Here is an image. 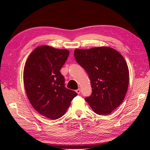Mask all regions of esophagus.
Masks as SVG:
<instances>
[{
  "label": "esophagus",
  "instance_id": "esophagus-1",
  "mask_svg": "<svg viewBox=\"0 0 150 150\" xmlns=\"http://www.w3.org/2000/svg\"><path fill=\"white\" fill-rule=\"evenodd\" d=\"M76 92H77V94H80L81 93V90L79 88V89H77V90H76Z\"/></svg>",
  "mask_w": 150,
  "mask_h": 150
}]
</instances>
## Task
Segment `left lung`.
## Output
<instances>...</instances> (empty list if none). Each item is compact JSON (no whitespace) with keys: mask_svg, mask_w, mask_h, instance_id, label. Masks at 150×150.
Listing matches in <instances>:
<instances>
[{"mask_svg":"<svg viewBox=\"0 0 150 150\" xmlns=\"http://www.w3.org/2000/svg\"><path fill=\"white\" fill-rule=\"evenodd\" d=\"M74 56L91 81L92 93L85 100L97 114H110L122 103L128 90L126 60L117 50L106 46L76 49Z\"/></svg>","mask_w":150,"mask_h":150,"instance_id":"left-lung-1","label":"left lung"}]
</instances>
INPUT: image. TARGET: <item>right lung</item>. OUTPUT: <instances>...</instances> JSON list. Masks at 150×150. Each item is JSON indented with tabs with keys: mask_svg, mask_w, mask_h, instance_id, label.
I'll list each match as a JSON object with an SVG mask.
<instances>
[{
	"mask_svg": "<svg viewBox=\"0 0 150 150\" xmlns=\"http://www.w3.org/2000/svg\"><path fill=\"white\" fill-rule=\"evenodd\" d=\"M69 51L47 46L37 47L26 60L24 69V84L34 109L48 119L64 115L75 91L66 88L60 70L68 59Z\"/></svg>",
	"mask_w": 150,
	"mask_h": 150,
	"instance_id": "right-lung-1",
	"label": "right lung"
}]
</instances>
